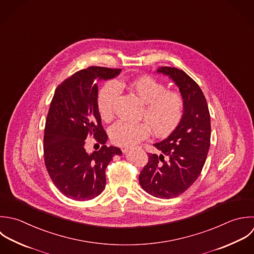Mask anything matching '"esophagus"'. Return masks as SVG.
<instances>
[{"label":"esophagus","instance_id":"obj_1","mask_svg":"<svg viewBox=\"0 0 254 254\" xmlns=\"http://www.w3.org/2000/svg\"><path fill=\"white\" fill-rule=\"evenodd\" d=\"M122 150H123V152H124V153H127V152L129 149H128L127 147H125V148H123Z\"/></svg>","mask_w":254,"mask_h":254}]
</instances>
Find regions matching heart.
Segmentation results:
<instances>
[{
    "mask_svg": "<svg viewBox=\"0 0 254 254\" xmlns=\"http://www.w3.org/2000/svg\"><path fill=\"white\" fill-rule=\"evenodd\" d=\"M129 87L143 103L140 118L147 123L118 121L110 128L112 141L119 146H133L149 135L150 127L156 135L170 133L180 124L185 102L182 95L174 90H166L163 83L149 75L140 76L129 83ZM121 93L120 83L107 82L97 96V108L104 120L113 116L114 102Z\"/></svg>",
    "mask_w": 254,
    "mask_h": 254,
    "instance_id": "1",
    "label": "heart"
}]
</instances>
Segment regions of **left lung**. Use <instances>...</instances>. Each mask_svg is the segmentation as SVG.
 <instances>
[{
  "mask_svg": "<svg viewBox=\"0 0 254 254\" xmlns=\"http://www.w3.org/2000/svg\"><path fill=\"white\" fill-rule=\"evenodd\" d=\"M178 86L184 99V115L176 128L153 145L161 152L148 153V162L140 171L142 189L161 199L175 198L198 179L211 142V118L206 98L199 85L183 70L158 68Z\"/></svg>",
  "mask_w": 254,
  "mask_h": 254,
  "instance_id": "left-lung-1",
  "label": "left lung"
}]
</instances>
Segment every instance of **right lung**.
<instances>
[{"label": "right lung", "mask_w": 254, "mask_h": 254, "mask_svg": "<svg viewBox=\"0 0 254 254\" xmlns=\"http://www.w3.org/2000/svg\"><path fill=\"white\" fill-rule=\"evenodd\" d=\"M121 71L91 66L64 80L54 92L44 128V162L53 184L72 200L99 196L106 187L108 164L122 154L119 147L105 145L108 135L97 108L99 81L113 79ZM91 135L103 146L88 154L84 143Z\"/></svg>", "instance_id": "right-lung-1"}]
</instances>
